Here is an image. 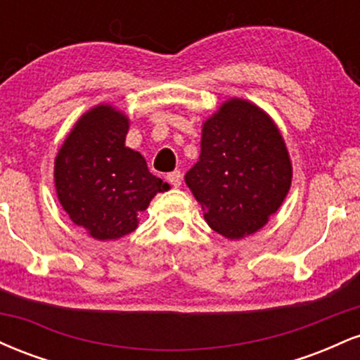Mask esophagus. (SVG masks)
<instances>
[{"mask_svg": "<svg viewBox=\"0 0 360 360\" xmlns=\"http://www.w3.org/2000/svg\"><path fill=\"white\" fill-rule=\"evenodd\" d=\"M167 181L169 184L174 186V188H179L181 183H183V176H181L179 171H172L167 174Z\"/></svg>", "mask_w": 360, "mask_h": 360, "instance_id": "obj_1", "label": "esophagus"}]
</instances>
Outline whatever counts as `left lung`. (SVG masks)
I'll use <instances>...</instances> for the list:
<instances>
[{
    "mask_svg": "<svg viewBox=\"0 0 360 360\" xmlns=\"http://www.w3.org/2000/svg\"><path fill=\"white\" fill-rule=\"evenodd\" d=\"M292 167L269 115L245 100L225 101L203 123L200 160L184 181L210 226L230 240L255 233L278 212Z\"/></svg>",
    "mask_w": 360,
    "mask_h": 360,
    "instance_id": "8db88e82",
    "label": "left lung"
}]
</instances>
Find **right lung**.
<instances>
[{"instance_id": "obj_1", "label": "right lung", "mask_w": 360, "mask_h": 360, "mask_svg": "<svg viewBox=\"0 0 360 360\" xmlns=\"http://www.w3.org/2000/svg\"><path fill=\"white\" fill-rule=\"evenodd\" d=\"M127 131V115L98 105L77 120L56 157L53 181L62 208L96 240L134 232L152 198L169 189L139 152L125 147Z\"/></svg>"}]
</instances>
